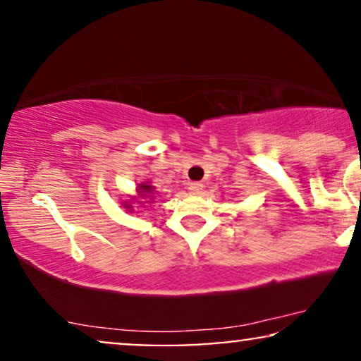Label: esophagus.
<instances>
[{
    "label": "esophagus",
    "instance_id": "34e87169",
    "mask_svg": "<svg viewBox=\"0 0 361 361\" xmlns=\"http://www.w3.org/2000/svg\"><path fill=\"white\" fill-rule=\"evenodd\" d=\"M188 190H190V192H192L193 195H198V193H202V190H204V185L198 183V181H193V183L188 185Z\"/></svg>",
    "mask_w": 361,
    "mask_h": 361
}]
</instances>
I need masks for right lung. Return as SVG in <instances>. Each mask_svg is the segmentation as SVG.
I'll return each instance as SVG.
<instances>
[{
  "label": "right lung",
  "mask_w": 361,
  "mask_h": 361,
  "mask_svg": "<svg viewBox=\"0 0 361 361\" xmlns=\"http://www.w3.org/2000/svg\"><path fill=\"white\" fill-rule=\"evenodd\" d=\"M152 192H154V186H151L147 183V181H144V183H139V186H137V193H139V197L140 198H151V195H152ZM152 200V198H151ZM126 209H128V210H132V205H130V202H126Z\"/></svg>",
  "instance_id": "right-lung-1"
}]
</instances>
